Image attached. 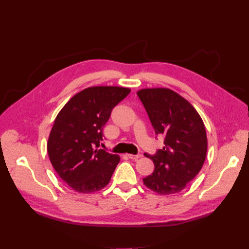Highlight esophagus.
<instances>
[{
  "instance_id": "obj_1",
  "label": "esophagus",
  "mask_w": 249,
  "mask_h": 249,
  "mask_svg": "<svg viewBox=\"0 0 249 249\" xmlns=\"http://www.w3.org/2000/svg\"><path fill=\"white\" fill-rule=\"evenodd\" d=\"M127 157H128L129 159H131V160H138L139 158H141V157H142V155H140V154H138V155H132V154H128V155H127Z\"/></svg>"
}]
</instances>
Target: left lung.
Returning <instances> with one entry per match:
<instances>
[{
  "label": "left lung",
  "mask_w": 249,
  "mask_h": 249,
  "mask_svg": "<svg viewBox=\"0 0 249 249\" xmlns=\"http://www.w3.org/2000/svg\"><path fill=\"white\" fill-rule=\"evenodd\" d=\"M163 148L145 154L155 163L154 172L143 179L151 190L175 194L183 190L201 170L207 154L204 123L193 106L168 89H146L137 92Z\"/></svg>",
  "instance_id": "obj_1"
}]
</instances>
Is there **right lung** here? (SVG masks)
<instances>
[{
	"label": "right lung",
	"instance_id": "obj_1",
	"mask_svg": "<svg viewBox=\"0 0 249 249\" xmlns=\"http://www.w3.org/2000/svg\"><path fill=\"white\" fill-rule=\"evenodd\" d=\"M130 89L92 87L71 98L57 115L47 144L50 161L73 190L91 193L107 185L120 158L99 150L112 109Z\"/></svg>",
	"mask_w": 249,
	"mask_h": 249
}]
</instances>
